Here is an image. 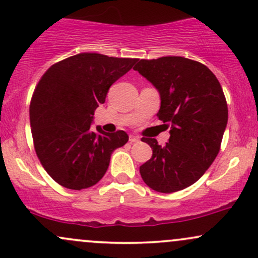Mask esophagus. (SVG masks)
Returning <instances> with one entry per match:
<instances>
[{
	"instance_id": "obj_1",
	"label": "esophagus",
	"mask_w": 258,
	"mask_h": 258,
	"mask_svg": "<svg viewBox=\"0 0 258 258\" xmlns=\"http://www.w3.org/2000/svg\"><path fill=\"white\" fill-rule=\"evenodd\" d=\"M139 138L137 137V136H130V142L131 143H136V142H138Z\"/></svg>"
}]
</instances>
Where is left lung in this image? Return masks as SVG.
I'll return each mask as SVG.
<instances>
[{"mask_svg":"<svg viewBox=\"0 0 258 258\" xmlns=\"http://www.w3.org/2000/svg\"><path fill=\"white\" fill-rule=\"evenodd\" d=\"M133 69L159 91L158 117L170 128L165 147L142 138L153 156L139 172L159 193L182 190L206 172L220 152L228 121L223 90L209 68L188 58L141 59Z\"/></svg>","mask_w":258,"mask_h":258,"instance_id":"obj_1","label":"left lung"}]
</instances>
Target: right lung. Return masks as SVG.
<instances>
[{"label": "right lung", "instance_id": "1", "mask_svg": "<svg viewBox=\"0 0 258 258\" xmlns=\"http://www.w3.org/2000/svg\"><path fill=\"white\" fill-rule=\"evenodd\" d=\"M136 61L80 53L53 64L38 81L30 103L32 139L38 160L58 184L74 190L97 184L112 152L127 143L125 131L106 133L91 123L110 86Z\"/></svg>", "mask_w": 258, "mask_h": 258}]
</instances>
